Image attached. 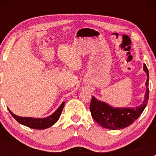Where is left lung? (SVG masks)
<instances>
[{
	"label": "left lung",
	"instance_id": "1",
	"mask_svg": "<svg viewBox=\"0 0 156 156\" xmlns=\"http://www.w3.org/2000/svg\"><path fill=\"white\" fill-rule=\"evenodd\" d=\"M144 69L147 74L146 91L141 105L136 108H113L92 97L89 108L91 116L96 122L106 129L118 130L129 126L139 117L146 108L149 97V73L146 65H144Z\"/></svg>",
	"mask_w": 156,
	"mask_h": 156
}]
</instances>
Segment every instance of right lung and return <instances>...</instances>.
<instances>
[{"label": "right lung", "instance_id": "add662e5", "mask_svg": "<svg viewBox=\"0 0 156 156\" xmlns=\"http://www.w3.org/2000/svg\"><path fill=\"white\" fill-rule=\"evenodd\" d=\"M64 105H65V102H63L59 106V107L57 108L54 114H52L51 116L47 117L45 119H33L30 118V117H20L15 115L13 113L10 112L9 108H8V110H9V112L12 117L21 124L34 129H45L47 128L50 127L51 126L55 124L57 122L59 116H60L62 112Z\"/></svg>", "mask_w": 156, "mask_h": 156}]
</instances>
